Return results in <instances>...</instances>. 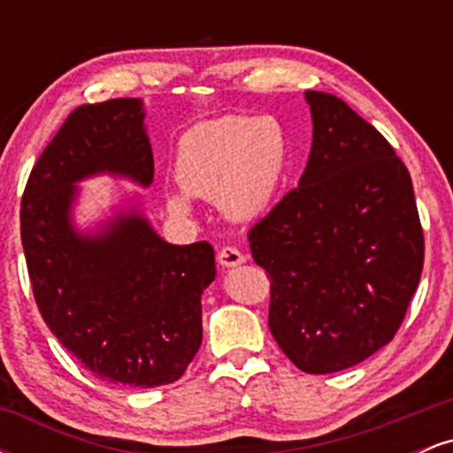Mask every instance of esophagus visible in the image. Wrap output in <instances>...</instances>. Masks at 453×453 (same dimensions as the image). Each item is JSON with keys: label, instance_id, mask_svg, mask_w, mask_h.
<instances>
[{"label": "esophagus", "instance_id": "34e87169", "mask_svg": "<svg viewBox=\"0 0 453 453\" xmlns=\"http://www.w3.org/2000/svg\"><path fill=\"white\" fill-rule=\"evenodd\" d=\"M217 259H219L221 266L226 268H234V266H241L244 262V256L238 251L236 247H223L219 253H217Z\"/></svg>", "mask_w": 453, "mask_h": 453}]
</instances>
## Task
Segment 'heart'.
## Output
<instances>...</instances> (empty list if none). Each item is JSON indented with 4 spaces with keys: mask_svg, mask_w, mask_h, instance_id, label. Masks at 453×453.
Here are the masks:
<instances>
[{
    "mask_svg": "<svg viewBox=\"0 0 453 453\" xmlns=\"http://www.w3.org/2000/svg\"><path fill=\"white\" fill-rule=\"evenodd\" d=\"M288 170V136L274 117H227L202 123L180 138L174 174L180 189L202 200H217L227 217H262ZM173 215L191 211L189 197L170 194Z\"/></svg>",
    "mask_w": 453,
    "mask_h": 453,
    "instance_id": "b5f03b06",
    "label": "heart"
}]
</instances>
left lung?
Wrapping results in <instances>:
<instances>
[{
	"mask_svg": "<svg viewBox=\"0 0 453 453\" xmlns=\"http://www.w3.org/2000/svg\"><path fill=\"white\" fill-rule=\"evenodd\" d=\"M309 164L249 230L268 273V326L300 371L356 366L396 336L424 268L407 165L341 97L306 91Z\"/></svg>",
	"mask_w": 453,
	"mask_h": 453,
	"instance_id": "obj_1",
	"label": "left lung"
}]
</instances>
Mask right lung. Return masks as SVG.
Wrapping results in <instances>:
<instances>
[{"label":"right lung","mask_w":453,"mask_h":453,"mask_svg":"<svg viewBox=\"0 0 453 453\" xmlns=\"http://www.w3.org/2000/svg\"><path fill=\"white\" fill-rule=\"evenodd\" d=\"M111 173L153 183L138 97L78 106L35 161L20 200V241L40 315L104 381L157 388L183 377L202 342V292L215 279L206 241L170 244L136 211L78 234V180Z\"/></svg>","instance_id":"right-lung-1"}]
</instances>
